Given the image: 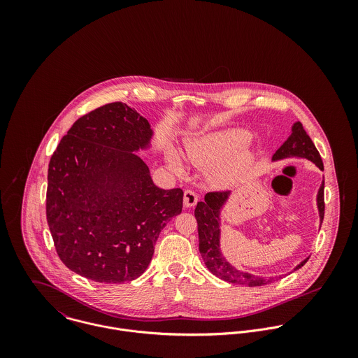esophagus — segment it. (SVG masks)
<instances>
[{
    "label": "esophagus",
    "instance_id": "1",
    "mask_svg": "<svg viewBox=\"0 0 358 358\" xmlns=\"http://www.w3.org/2000/svg\"><path fill=\"white\" fill-rule=\"evenodd\" d=\"M199 201V197L197 194L193 192V190H185V194H183V203L185 206L190 208V206H194Z\"/></svg>",
    "mask_w": 358,
    "mask_h": 358
}]
</instances>
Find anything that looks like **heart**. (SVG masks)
Here are the masks:
<instances>
[{
  "mask_svg": "<svg viewBox=\"0 0 358 358\" xmlns=\"http://www.w3.org/2000/svg\"><path fill=\"white\" fill-rule=\"evenodd\" d=\"M250 141V135L245 131L241 129H226V131H217L203 136L201 139H197L192 142L187 148V155L190 161L201 168H209L224 158L230 157L236 153L238 149H241L247 142ZM169 162L173 171L178 173L183 172L182 164L176 154L169 155ZM237 171L236 164H230L227 166H223L217 172V179L220 180H229Z\"/></svg>",
  "mask_w": 358,
  "mask_h": 358,
  "instance_id": "obj_1",
  "label": "heart"
}]
</instances>
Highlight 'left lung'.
Segmentation results:
<instances>
[{
    "label": "left lung",
    "mask_w": 358,
    "mask_h": 358,
    "mask_svg": "<svg viewBox=\"0 0 358 358\" xmlns=\"http://www.w3.org/2000/svg\"><path fill=\"white\" fill-rule=\"evenodd\" d=\"M288 157H301L306 158L315 164L321 171H324V164L321 159V155L318 150L315 149L313 141L307 135L303 125L301 122H295L292 127V134L291 136L282 143V146L274 153L273 159H281V158H288ZM230 193L229 192H209L205 194L204 201H200L194 215L197 219L199 224V238H200V254L203 256V260L205 262V266L209 268L210 273H213L216 277L231 282V284H238V285H245V287H260L270 284L281 277H260V275H254L251 273L241 271L236 267H233L226 257L222 255L220 252V223H219V216H220V209L223 204L227 201ZM317 206L320 212V220L322 223L324 219V210H325V204H324V182L318 190L317 194ZM308 260V257L303 262H301L295 270L301 268Z\"/></svg>",
    "instance_id": "8db88e82"
}]
</instances>
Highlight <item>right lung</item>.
Segmentation results:
<instances>
[{
	"label": "right lung",
	"mask_w": 358,
	"mask_h": 358,
	"mask_svg": "<svg viewBox=\"0 0 358 358\" xmlns=\"http://www.w3.org/2000/svg\"><path fill=\"white\" fill-rule=\"evenodd\" d=\"M153 136L149 121L125 103L78 118L53 152L47 220L60 260L106 284L145 273L155 241L183 206V190H164L136 154Z\"/></svg>",
	"instance_id": "right-lung-1"
}]
</instances>
